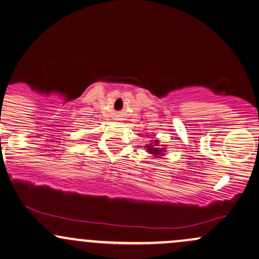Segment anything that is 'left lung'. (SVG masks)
Instances as JSON below:
<instances>
[{"label": "left lung", "mask_w": 259, "mask_h": 259, "mask_svg": "<svg viewBox=\"0 0 259 259\" xmlns=\"http://www.w3.org/2000/svg\"><path fill=\"white\" fill-rule=\"evenodd\" d=\"M144 148L149 154H151L155 157H159V159H162V156L166 153V147L165 145H160L159 139L151 141L150 144L144 145Z\"/></svg>", "instance_id": "1"}]
</instances>
